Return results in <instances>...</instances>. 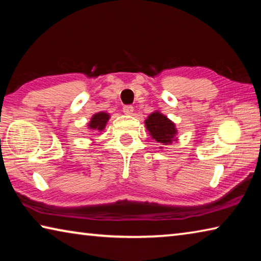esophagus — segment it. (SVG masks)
I'll return each mask as SVG.
<instances>
[{
	"label": "esophagus",
	"mask_w": 261,
	"mask_h": 261,
	"mask_svg": "<svg viewBox=\"0 0 261 261\" xmlns=\"http://www.w3.org/2000/svg\"><path fill=\"white\" fill-rule=\"evenodd\" d=\"M123 113L125 115H132L134 114V107H132V106H124V107H123Z\"/></svg>",
	"instance_id": "1"
}]
</instances>
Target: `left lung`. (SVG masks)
<instances>
[{"label":"left lung","instance_id":"1","mask_svg":"<svg viewBox=\"0 0 261 261\" xmlns=\"http://www.w3.org/2000/svg\"><path fill=\"white\" fill-rule=\"evenodd\" d=\"M145 126L149 132L152 139L161 145H170L174 140H177V129L174 122H171L166 115L160 112H154L145 120ZM162 148V146H160Z\"/></svg>","mask_w":261,"mask_h":261}]
</instances>
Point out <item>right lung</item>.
Wrapping results in <instances>:
<instances>
[{
	"label": "right lung",
	"instance_id": "add662e5",
	"mask_svg": "<svg viewBox=\"0 0 261 261\" xmlns=\"http://www.w3.org/2000/svg\"><path fill=\"white\" fill-rule=\"evenodd\" d=\"M109 114L106 112H100L94 114L93 116L91 117V121L88 122V129L93 131H102L105 130L106 125H107V122L109 121Z\"/></svg>",
	"mask_w": 261,
	"mask_h": 261
}]
</instances>
